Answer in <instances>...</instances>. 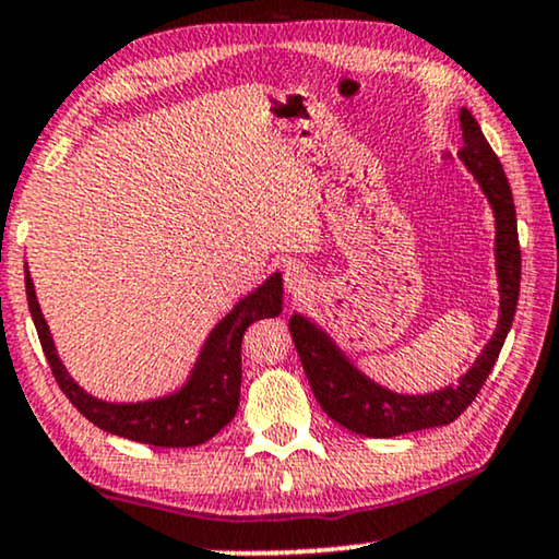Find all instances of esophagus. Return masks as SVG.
Instances as JSON below:
<instances>
[{
  "label": "esophagus",
  "mask_w": 559,
  "mask_h": 559,
  "mask_svg": "<svg viewBox=\"0 0 559 559\" xmlns=\"http://www.w3.org/2000/svg\"><path fill=\"white\" fill-rule=\"evenodd\" d=\"M286 292L292 296H304L312 288V275H309V271L304 265H288L286 267Z\"/></svg>",
  "instance_id": "esophagus-1"
}]
</instances>
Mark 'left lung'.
Instances as JSON below:
<instances>
[{"label":"left lung","mask_w":559,"mask_h":559,"mask_svg":"<svg viewBox=\"0 0 559 559\" xmlns=\"http://www.w3.org/2000/svg\"><path fill=\"white\" fill-rule=\"evenodd\" d=\"M459 126H462L464 141L459 159L483 190L487 203H490L492 218H496V247H492V252H496L500 296L496 332L475 358V364L459 377L456 384L426 394H407L394 392L371 379L369 373H364L320 322L294 312L288 320V330H292L294 345L299 350L314 397L332 420L341 423L353 433L392 438L454 423L483 390L487 373L496 366L508 330L513 324L521 286V247L511 186H508L503 165L490 150L483 129L467 108L459 110Z\"/></svg>","instance_id":"8db88e82"}]
</instances>
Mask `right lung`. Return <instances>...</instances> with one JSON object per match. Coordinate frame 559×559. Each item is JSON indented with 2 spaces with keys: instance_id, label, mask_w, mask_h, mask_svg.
<instances>
[{
  "instance_id": "right-lung-1",
  "label": "right lung",
  "mask_w": 559,
  "mask_h": 559,
  "mask_svg": "<svg viewBox=\"0 0 559 559\" xmlns=\"http://www.w3.org/2000/svg\"><path fill=\"white\" fill-rule=\"evenodd\" d=\"M25 294L40 345L51 364L61 392L90 423L129 441L152 443L162 449H188L206 443L237 415L242 386V337L252 322L284 312V278L275 271L255 292L242 296L227 314L211 328L198 350L193 369L173 392L136 402H110L95 397L74 381L61 364L53 335L40 312L38 296L25 263Z\"/></svg>"
}]
</instances>
